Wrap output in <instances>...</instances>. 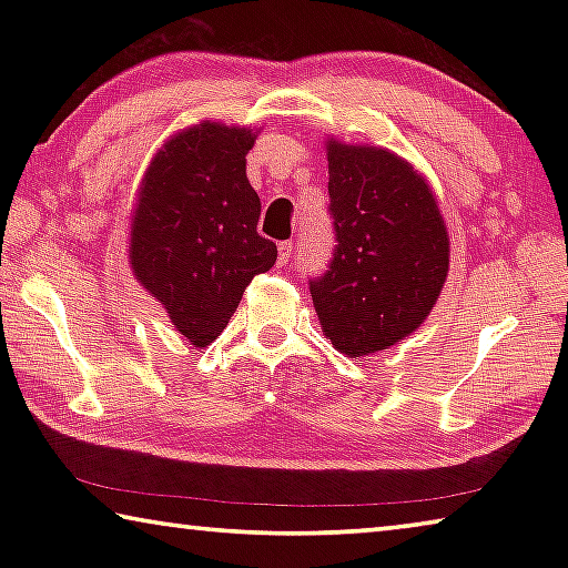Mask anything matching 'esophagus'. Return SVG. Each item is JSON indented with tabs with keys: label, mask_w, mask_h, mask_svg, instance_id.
<instances>
[{
	"label": "esophagus",
	"mask_w": 568,
	"mask_h": 568,
	"mask_svg": "<svg viewBox=\"0 0 568 568\" xmlns=\"http://www.w3.org/2000/svg\"><path fill=\"white\" fill-rule=\"evenodd\" d=\"M277 250H281V255H277V263H281V265H287V263H291L293 261V243H291V240H287V243H281V247H277Z\"/></svg>",
	"instance_id": "1"
}]
</instances>
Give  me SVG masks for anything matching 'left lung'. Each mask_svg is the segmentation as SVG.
Segmentation results:
<instances>
[{
	"instance_id": "1",
	"label": "left lung",
	"mask_w": 568,
	"mask_h": 568,
	"mask_svg": "<svg viewBox=\"0 0 568 568\" xmlns=\"http://www.w3.org/2000/svg\"><path fill=\"white\" fill-rule=\"evenodd\" d=\"M333 263L311 295L323 335L348 358L420 328L448 275V230L428 180L396 152L325 140Z\"/></svg>"
}]
</instances>
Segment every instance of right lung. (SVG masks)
Wrapping results in <instances>:
<instances>
[{"instance_id":"1","label":"right lung","mask_w":568,"mask_h":568,"mask_svg":"<svg viewBox=\"0 0 568 568\" xmlns=\"http://www.w3.org/2000/svg\"><path fill=\"white\" fill-rule=\"evenodd\" d=\"M257 132L203 120L170 134L142 175L130 217V271L190 345L205 348L245 287L277 261L257 235L261 197L245 172Z\"/></svg>"}]
</instances>
